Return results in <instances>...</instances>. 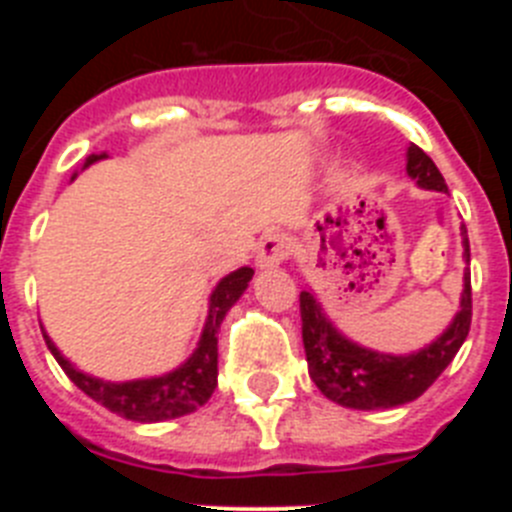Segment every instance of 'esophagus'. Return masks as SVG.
<instances>
[{"instance_id":"1","label":"esophagus","mask_w":512,"mask_h":512,"mask_svg":"<svg viewBox=\"0 0 512 512\" xmlns=\"http://www.w3.org/2000/svg\"><path fill=\"white\" fill-rule=\"evenodd\" d=\"M292 253V238L287 233H269L261 238L259 253H256V264L259 266H277L289 259Z\"/></svg>"}]
</instances>
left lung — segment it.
Instances as JSON below:
<instances>
[{"instance_id": "1", "label": "left lung", "mask_w": 512, "mask_h": 512, "mask_svg": "<svg viewBox=\"0 0 512 512\" xmlns=\"http://www.w3.org/2000/svg\"><path fill=\"white\" fill-rule=\"evenodd\" d=\"M408 174L418 179L420 187L446 192L441 171L423 148L410 146ZM461 235H464L469 261L467 228L461 230ZM300 318L307 369H310L312 382L318 384V390L325 397L343 408L354 410L397 408V405L413 402L415 397L423 395L441 377L443 369L454 361L461 343L467 341L469 325H472L469 269L464 274V295H461V307L454 323L438 341L413 356H384L354 346L323 318V312L310 292L300 295Z\"/></svg>"}]
</instances>
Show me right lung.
I'll list each match as a JSON object with an SVG mask.
<instances>
[{
    "label": "right lung",
    "instance_id": "right-lung-1",
    "mask_svg": "<svg viewBox=\"0 0 512 512\" xmlns=\"http://www.w3.org/2000/svg\"><path fill=\"white\" fill-rule=\"evenodd\" d=\"M97 158L92 156L87 161L94 164ZM253 277V269L243 266V269L233 271L223 282L217 284L215 292L210 297V315H207L205 330H202L200 346L192 354L187 364H182L176 372L164 374L156 379H140V382H125V384H110L102 379L87 377V374L76 372L69 361L63 359L61 351L51 343V338L45 336V343L51 348V354L61 364L66 377L79 387L84 395L97 400L112 413L122 415L128 420H138V423H158V420L182 418V415L194 413L202 408L212 397L217 387V328L223 323L225 312L235 305V300L243 295V289L248 287Z\"/></svg>",
    "mask_w": 512,
    "mask_h": 512
}]
</instances>
